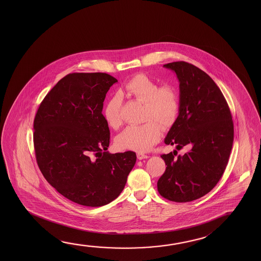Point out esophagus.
Listing matches in <instances>:
<instances>
[{
  "label": "esophagus",
  "instance_id": "esophagus-1",
  "mask_svg": "<svg viewBox=\"0 0 261 261\" xmlns=\"http://www.w3.org/2000/svg\"><path fill=\"white\" fill-rule=\"evenodd\" d=\"M137 158L139 159V160H142V159H146V158H149L147 154H142V153H137Z\"/></svg>",
  "mask_w": 261,
  "mask_h": 261
}]
</instances>
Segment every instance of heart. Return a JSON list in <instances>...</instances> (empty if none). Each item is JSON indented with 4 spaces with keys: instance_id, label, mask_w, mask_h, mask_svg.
<instances>
[{
    "instance_id": "heart-1",
    "label": "heart",
    "mask_w": 261,
    "mask_h": 261,
    "mask_svg": "<svg viewBox=\"0 0 261 261\" xmlns=\"http://www.w3.org/2000/svg\"><path fill=\"white\" fill-rule=\"evenodd\" d=\"M121 96L143 103L141 121L145 123L125 127L116 137V145L119 149L146 152L159 141L162 128L171 127L177 119L178 92L172 85L159 86L145 74L135 75L120 90L118 95L107 102L103 109L105 119L113 129L119 128L123 123Z\"/></svg>"
}]
</instances>
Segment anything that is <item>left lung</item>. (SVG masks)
Segmentation results:
<instances>
[{
	"label": "left lung",
	"mask_w": 261,
	"mask_h": 261,
	"mask_svg": "<svg viewBox=\"0 0 261 261\" xmlns=\"http://www.w3.org/2000/svg\"><path fill=\"white\" fill-rule=\"evenodd\" d=\"M179 81V114L165 139L176 148L189 145L184 155L161 154L166 171L158 181L163 197L190 202L205 196L218 184L230 155L234 124L222 92L212 78L187 62L164 64Z\"/></svg>",
	"instance_id": "left-lung-1"
}]
</instances>
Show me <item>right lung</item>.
<instances>
[{"label": "right lung", "instance_id": "obj_1", "mask_svg": "<svg viewBox=\"0 0 261 261\" xmlns=\"http://www.w3.org/2000/svg\"><path fill=\"white\" fill-rule=\"evenodd\" d=\"M115 77L73 73L43 98L34 121L35 158L44 178L69 200L107 205L123 191L137 161L132 151L110 154V131L102 114Z\"/></svg>", "mask_w": 261, "mask_h": 261}]
</instances>
